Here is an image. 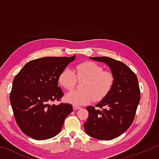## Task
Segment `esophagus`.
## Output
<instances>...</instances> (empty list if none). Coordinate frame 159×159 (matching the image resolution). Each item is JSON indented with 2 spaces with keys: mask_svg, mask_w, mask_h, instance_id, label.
<instances>
[{
  "mask_svg": "<svg viewBox=\"0 0 159 159\" xmlns=\"http://www.w3.org/2000/svg\"><path fill=\"white\" fill-rule=\"evenodd\" d=\"M73 109H74V110L79 109H80V107L77 106V105H73Z\"/></svg>",
  "mask_w": 159,
  "mask_h": 159,
  "instance_id": "obj_1",
  "label": "esophagus"
}]
</instances>
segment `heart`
Here are the masks:
<instances>
[{
  "label": "heart",
  "instance_id": "heart-1",
  "mask_svg": "<svg viewBox=\"0 0 159 159\" xmlns=\"http://www.w3.org/2000/svg\"><path fill=\"white\" fill-rule=\"evenodd\" d=\"M78 80L83 81L80 90H74L66 95V100L74 105L87 104L94 99L100 101L111 90L114 76L111 71L104 70L93 61H85L77 64L74 71L64 68L58 76V82L66 90H71Z\"/></svg>",
  "mask_w": 159,
  "mask_h": 159
}]
</instances>
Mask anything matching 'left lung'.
Here are the masks:
<instances>
[{"label": "left lung", "instance_id": "left-lung-1", "mask_svg": "<svg viewBox=\"0 0 159 159\" xmlns=\"http://www.w3.org/2000/svg\"><path fill=\"white\" fill-rule=\"evenodd\" d=\"M109 66L114 76L110 93L96 104L86 107L88 118L84 128L88 135L101 140H110L122 134L133 123L140 100L138 78L123 63L108 57H90Z\"/></svg>", "mask_w": 159, "mask_h": 159}]
</instances>
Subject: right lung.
Wrapping results in <instances>:
<instances>
[{
    "mask_svg": "<svg viewBox=\"0 0 159 159\" xmlns=\"http://www.w3.org/2000/svg\"><path fill=\"white\" fill-rule=\"evenodd\" d=\"M71 57H47L26 63L16 75L10 95L14 117L21 130L30 138L43 140L60 133L71 104L61 103L64 96L58 86L60 72L74 60Z\"/></svg>",
    "mask_w": 159,
    "mask_h": 159,
    "instance_id": "1",
    "label": "right lung"
}]
</instances>
